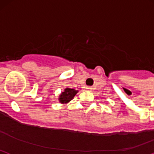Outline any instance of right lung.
Instances as JSON below:
<instances>
[{"label":"right lung","instance_id":"obj_1","mask_svg":"<svg viewBox=\"0 0 154 154\" xmlns=\"http://www.w3.org/2000/svg\"><path fill=\"white\" fill-rule=\"evenodd\" d=\"M77 93V91L73 88H66L60 96L59 100L61 103H66L72 100L74 97L75 96L76 94Z\"/></svg>","mask_w":154,"mask_h":154}]
</instances>
